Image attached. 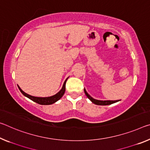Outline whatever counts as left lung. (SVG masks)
<instances>
[{
	"label": "left lung",
	"instance_id": "left-lung-1",
	"mask_svg": "<svg viewBox=\"0 0 150 150\" xmlns=\"http://www.w3.org/2000/svg\"><path fill=\"white\" fill-rule=\"evenodd\" d=\"M84 91L86 95V96L89 98V99L91 101L92 103H93L94 104H96V105H111V104L116 103V102L119 101V100H116V101H111V100H105V101H102V100H97V99H96L94 98H93L91 96H90L88 93L86 91V90L84 88Z\"/></svg>",
	"mask_w": 150,
	"mask_h": 150
}]
</instances>
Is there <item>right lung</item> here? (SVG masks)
Masks as SVG:
<instances>
[{
  "mask_svg": "<svg viewBox=\"0 0 150 150\" xmlns=\"http://www.w3.org/2000/svg\"><path fill=\"white\" fill-rule=\"evenodd\" d=\"M69 78V77H68ZM67 78V79H68ZM67 79H66V80L64 82V83L63 85V87L61 88V89L57 93H56L55 95H54L53 96H50V97H35L33 96H30V95H28L27 93H26L25 92H24L22 89H21V87L18 85V89H19L20 91L22 93L23 95H24L25 97H28V99H30V100L33 101L35 103H37L40 104V105H51L55 102L59 100L61 97H63V96L65 93V84H66V81Z\"/></svg>",
  "mask_w": 150,
  "mask_h": 150,
  "instance_id": "obj_1",
  "label": "right lung"
}]
</instances>
